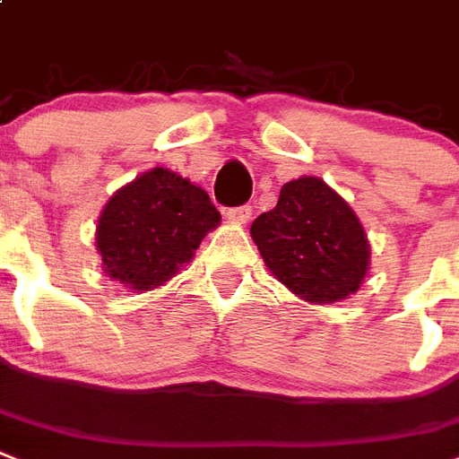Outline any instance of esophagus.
I'll return each mask as SVG.
<instances>
[{
    "mask_svg": "<svg viewBox=\"0 0 459 459\" xmlns=\"http://www.w3.org/2000/svg\"><path fill=\"white\" fill-rule=\"evenodd\" d=\"M226 217L233 223H247L249 217H252V207L249 204H240V207H230L226 210Z\"/></svg>",
    "mask_w": 459,
    "mask_h": 459,
    "instance_id": "esophagus-1",
    "label": "esophagus"
}]
</instances>
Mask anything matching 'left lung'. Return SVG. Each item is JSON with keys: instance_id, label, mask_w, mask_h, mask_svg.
Listing matches in <instances>:
<instances>
[{"instance_id": "left-lung-1", "label": "left lung", "mask_w": 459, "mask_h": 459, "mask_svg": "<svg viewBox=\"0 0 459 459\" xmlns=\"http://www.w3.org/2000/svg\"><path fill=\"white\" fill-rule=\"evenodd\" d=\"M249 233L268 271L311 304L359 292L370 266V245L356 212L318 177L288 181L278 204L259 214Z\"/></svg>"}]
</instances>
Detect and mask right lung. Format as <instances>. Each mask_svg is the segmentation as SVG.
<instances>
[{"instance_id":"1","label":"right lung","mask_w":459,"mask_h":459,"mask_svg":"<svg viewBox=\"0 0 459 459\" xmlns=\"http://www.w3.org/2000/svg\"><path fill=\"white\" fill-rule=\"evenodd\" d=\"M219 221L221 214L200 186L155 167L108 200L96 226V249L106 275L145 292L191 262Z\"/></svg>"}]
</instances>
